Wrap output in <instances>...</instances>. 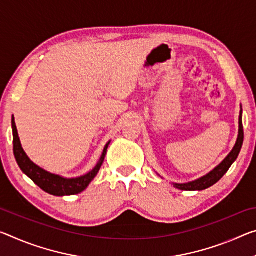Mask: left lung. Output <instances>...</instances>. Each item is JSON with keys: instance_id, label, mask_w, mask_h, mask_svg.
<instances>
[{"instance_id": "left-lung-1", "label": "left lung", "mask_w": 256, "mask_h": 256, "mask_svg": "<svg viewBox=\"0 0 256 256\" xmlns=\"http://www.w3.org/2000/svg\"><path fill=\"white\" fill-rule=\"evenodd\" d=\"M242 110H240V115H239V130H238V138L234 144V149L231 150V152L223 160L220 165H218L213 171H210L208 174L202 176L200 179H197L188 184H174V186L180 190H186V192H194V190H204L208 189L213 184H216V182L228 172L230 166L232 165L234 160H237V157L240 152L242 142H244V128H242Z\"/></svg>"}]
</instances>
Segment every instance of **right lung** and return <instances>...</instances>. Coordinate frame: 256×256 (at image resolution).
<instances>
[{"instance_id":"add662e5","label":"right lung","mask_w":256,"mask_h":256,"mask_svg":"<svg viewBox=\"0 0 256 256\" xmlns=\"http://www.w3.org/2000/svg\"><path fill=\"white\" fill-rule=\"evenodd\" d=\"M12 133H14V154L20 170H22L30 180H33L34 184H38L40 189L44 190V192L48 194H54V196H70V194L82 192L83 190L86 189L88 186L90 184V182L94 179L96 174H98L101 165H102L104 160V157H106L108 146L110 144V141H109V142L104 146L102 155L100 157V160L92 171L82 176L72 178V179H66V178L56 176V174H52L46 171V170L40 168V166L34 164L33 162L28 158L26 152H24L22 144H20V139L18 136V131L17 126H16L14 116H12Z\"/></svg>"}]
</instances>
